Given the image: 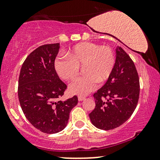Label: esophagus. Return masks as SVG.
Here are the masks:
<instances>
[{"label":"esophagus","instance_id":"esophagus-1","mask_svg":"<svg viewBox=\"0 0 160 160\" xmlns=\"http://www.w3.org/2000/svg\"><path fill=\"white\" fill-rule=\"evenodd\" d=\"M85 99V97L84 96H78V101H82V100H84Z\"/></svg>","mask_w":160,"mask_h":160}]
</instances>
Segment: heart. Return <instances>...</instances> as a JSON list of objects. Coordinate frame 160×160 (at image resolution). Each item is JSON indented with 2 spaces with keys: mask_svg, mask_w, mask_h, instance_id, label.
<instances>
[{
  "mask_svg": "<svg viewBox=\"0 0 160 160\" xmlns=\"http://www.w3.org/2000/svg\"><path fill=\"white\" fill-rule=\"evenodd\" d=\"M68 58H58L54 67L59 76L65 81L74 80L84 67L82 76L69 86V91L75 95H84L95 90L98 83L108 79L115 64L113 50L108 46L90 42L76 45L67 53Z\"/></svg>",
  "mask_w": 160,
  "mask_h": 160,
  "instance_id": "1",
  "label": "heart"
}]
</instances>
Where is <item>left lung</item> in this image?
I'll list each match as a JSON object with an SVG mask.
<instances>
[{"label": "left lung", "mask_w": 160, "mask_h": 160, "mask_svg": "<svg viewBox=\"0 0 160 160\" xmlns=\"http://www.w3.org/2000/svg\"><path fill=\"white\" fill-rule=\"evenodd\" d=\"M139 93V77L134 62L122 48L117 47L112 73L93 95L95 108L89 114L92 123L104 130L122 125L134 112Z\"/></svg>", "instance_id": "8db88e82"}]
</instances>
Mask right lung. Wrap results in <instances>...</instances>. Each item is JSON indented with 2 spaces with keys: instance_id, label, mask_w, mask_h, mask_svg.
Listing matches in <instances>:
<instances>
[{
  "instance_id": "add662e5",
  "label": "right lung",
  "mask_w": 160,
  "mask_h": 160,
  "mask_svg": "<svg viewBox=\"0 0 160 160\" xmlns=\"http://www.w3.org/2000/svg\"><path fill=\"white\" fill-rule=\"evenodd\" d=\"M59 49V43L37 48L24 61L19 77L18 97L24 114L32 126L48 134L66 127L71 111L78 103L76 95L57 100L67 88L54 68Z\"/></svg>"
}]
</instances>
